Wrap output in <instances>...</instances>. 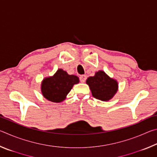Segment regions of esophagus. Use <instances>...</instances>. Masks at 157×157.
Masks as SVG:
<instances>
[{"label":"esophagus","instance_id":"esophagus-1","mask_svg":"<svg viewBox=\"0 0 157 157\" xmlns=\"http://www.w3.org/2000/svg\"><path fill=\"white\" fill-rule=\"evenodd\" d=\"M86 76L84 75H81L80 77H79V80H80V82H82V83H84V82H85V81H86Z\"/></svg>","mask_w":157,"mask_h":157}]
</instances>
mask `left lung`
Segmentation results:
<instances>
[{
  "label": "left lung",
  "mask_w": 157,
  "mask_h": 157,
  "mask_svg": "<svg viewBox=\"0 0 157 157\" xmlns=\"http://www.w3.org/2000/svg\"><path fill=\"white\" fill-rule=\"evenodd\" d=\"M86 84L89 86L93 96L102 101L111 100L118 88L116 79L111 78L103 71H98L94 76L88 78Z\"/></svg>",
  "instance_id": "left-lung-1"
}]
</instances>
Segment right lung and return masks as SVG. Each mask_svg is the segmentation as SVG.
<instances>
[{
    "instance_id": "obj_1",
    "label": "right lung",
    "mask_w": 157,
    "mask_h": 157,
    "mask_svg": "<svg viewBox=\"0 0 157 157\" xmlns=\"http://www.w3.org/2000/svg\"><path fill=\"white\" fill-rule=\"evenodd\" d=\"M79 83V78L68 75L65 71L58 69L55 75L43 79L41 93L45 98L53 102H61L64 100L73 85Z\"/></svg>"
}]
</instances>
